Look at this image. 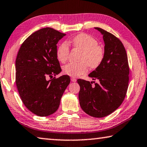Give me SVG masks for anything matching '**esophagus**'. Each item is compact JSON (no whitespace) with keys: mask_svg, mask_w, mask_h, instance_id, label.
<instances>
[{"mask_svg":"<svg viewBox=\"0 0 147 147\" xmlns=\"http://www.w3.org/2000/svg\"><path fill=\"white\" fill-rule=\"evenodd\" d=\"M71 79L72 82H75L76 81V79L75 78H74V77H71Z\"/></svg>","mask_w":147,"mask_h":147,"instance_id":"1","label":"esophagus"}]
</instances>
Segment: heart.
Here are the masks:
<instances>
[{"mask_svg": "<svg viewBox=\"0 0 147 147\" xmlns=\"http://www.w3.org/2000/svg\"><path fill=\"white\" fill-rule=\"evenodd\" d=\"M74 48L82 51L78 63H69L63 67L65 74L71 76H78L88 72V66L92 69L98 67L105 57V49L98 44L94 37L88 34L81 33L76 35L71 41ZM70 53L69 44L63 42L58 46L57 58L60 62L65 63L68 59Z\"/></svg>", "mask_w": 147, "mask_h": 147, "instance_id": "heart-1", "label": "heart"}]
</instances>
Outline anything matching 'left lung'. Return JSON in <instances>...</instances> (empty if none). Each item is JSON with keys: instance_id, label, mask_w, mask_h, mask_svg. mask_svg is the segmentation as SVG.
<instances>
[{"instance_id": "8db88e82", "label": "left lung", "mask_w": 147, "mask_h": 147, "mask_svg": "<svg viewBox=\"0 0 147 147\" xmlns=\"http://www.w3.org/2000/svg\"><path fill=\"white\" fill-rule=\"evenodd\" d=\"M103 35L105 57L96 69L89 74L98 83L78 79V98L82 110L95 118L108 116L116 111L126 95L129 67L126 51L121 40L111 32L95 27Z\"/></svg>"}]
</instances>
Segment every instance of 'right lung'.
I'll return each instance as SVG.
<instances>
[{
	"label": "right lung",
	"mask_w": 147,
	"mask_h": 147,
	"mask_svg": "<svg viewBox=\"0 0 147 147\" xmlns=\"http://www.w3.org/2000/svg\"><path fill=\"white\" fill-rule=\"evenodd\" d=\"M65 35L52 28H43L25 39L18 53L16 83L18 92L25 106L37 116H47L57 110L71 81L68 75L47 80L61 71L57 44Z\"/></svg>",
	"instance_id": "obj_1"
}]
</instances>
